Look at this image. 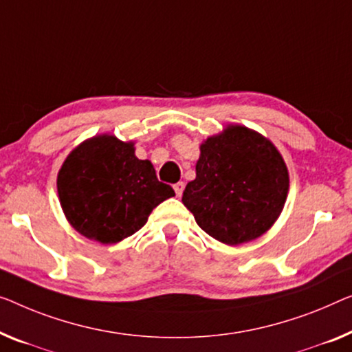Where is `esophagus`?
Listing matches in <instances>:
<instances>
[{"mask_svg": "<svg viewBox=\"0 0 352 352\" xmlns=\"http://www.w3.org/2000/svg\"><path fill=\"white\" fill-rule=\"evenodd\" d=\"M174 190H175V194H177V196L180 197L182 194H183V190H185V183H183V182H178V183H175V185H174Z\"/></svg>", "mask_w": 352, "mask_h": 352, "instance_id": "1", "label": "esophagus"}]
</instances>
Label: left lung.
Masks as SVG:
<instances>
[{"mask_svg": "<svg viewBox=\"0 0 352 352\" xmlns=\"http://www.w3.org/2000/svg\"><path fill=\"white\" fill-rule=\"evenodd\" d=\"M289 191V174L276 146L240 124L201 145L196 178L182 202L199 228L226 245L251 242L280 217Z\"/></svg>", "mask_w": 352, "mask_h": 352, "instance_id": "obj_1", "label": "left lung"}]
</instances>
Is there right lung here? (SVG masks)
<instances>
[{
  "label": "right lung",
  "mask_w": 352,
  "mask_h": 352,
  "mask_svg": "<svg viewBox=\"0 0 352 352\" xmlns=\"http://www.w3.org/2000/svg\"><path fill=\"white\" fill-rule=\"evenodd\" d=\"M67 221L102 245L122 242L144 226L156 206L175 196L153 164L134 155L133 142L101 134L67 155L56 178Z\"/></svg>",
  "instance_id": "obj_1"
}]
</instances>
